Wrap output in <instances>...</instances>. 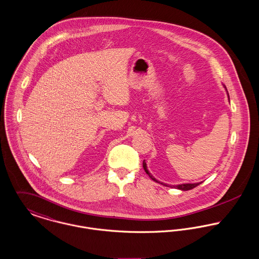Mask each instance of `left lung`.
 <instances>
[{
	"mask_svg": "<svg viewBox=\"0 0 259 259\" xmlns=\"http://www.w3.org/2000/svg\"><path fill=\"white\" fill-rule=\"evenodd\" d=\"M224 87H225V85H224ZM225 89H226V87H225ZM226 91H227V89H226ZM227 94H228V91H227ZM228 98H229V100H230L229 94H228ZM143 167H144V169H145L146 174H147V175L150 177V179H153L154 181H156V182H158V183H160V184H162V185H164V186H167V187H175V188L179 189V190H182V191H186V190H190V189H193L194 187H196L197 185H199V184L202 183V182H196V183H182V184H178V185L166 184V183L160 182V181H159L158 179H155V178H154V177L151 175V172L149 171V169H148V166H147V163H146V161H145V160L143 161Z\"/></svg>",
	"mask_w": 259,
	"mask_h": 259,
	"instance_id": "obj_1",
	"label": "left lung"
}]
</instances>
